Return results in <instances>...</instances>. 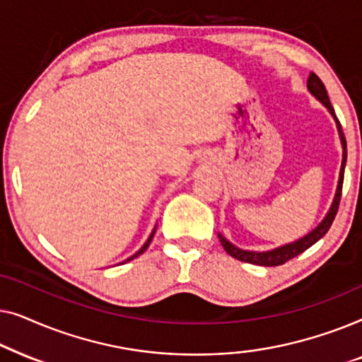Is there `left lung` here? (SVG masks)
<instances>
[{
	"instance_id": "left-lung-1",
	"label": "left lung",
	"mask_w": 362,
	"mask_h": 362,
	"mask_svg": "<svg viewBox=\"0 0 362 362\" xmlns=\"http://www.w3.org/2000/svg\"><path fill=\"white\" fill-rule=\"evenodd\" d=\"M306 87H308V92L311 93V95H313L318 102L323 103V105L328 108L331 117L334 118L336 128H338L341 148H343V161H341L339 180H338V186H336L333 202H331L329 209H328V212H326V216L323 217V221H321L313 230H310L308 234L303 235L298 240L290 242V244H285V245H280V247H276V249H272V250L257 252V250L239 249V247H235L230 240H227L224 235L217 234V235H219L221 244H222V247H224V250L227 252V254H229L230 257H234V259H237V260H240V262H247V264L262 265V267H276V265L285 264L286 260L293 259V257L300 255L301 252H305L306 249H310L311 245L316 244V242H318L321 237H323L326 232L329 230V227H331V224H333V221L336 217V212H338V206H339V199H341V189H343V180H344L346 158H348V151H346V140H344L343 130H341V123L334 115V108H333V105H331L328 92H326V87H325V83L321 82V78L316 76V74L311 72L310 77H308V82H306Z\"/></svg>"
}]
</instances>
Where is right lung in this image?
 <instances>
[{
	"label": "right lung",
	"mask_w": 362,
	"mask_h": 362,
	"mask_svg": "<svg viewBox=\"0 0 362 362\" xmlns=\"http://www.w3.org/2000/svg\"><path fill=\"white\" fill-rule=\"evenodd\" d=\"M155 232H156V226H155V229H153V230H151V234H150V237H148V239H146V242H145V244H143V245H141V249H140V250H138V252H135V254H133L132 257H128V259H127V260H123V262H122V264H127V262H130V260H133V259H135V257H138V255H141V254H143V252H145V250L148 249V245H150V242H151V239H153V235H155ZM118 265H120V264H118Z\"/></svg>",
	"instance_id": "obj_1"
}]
</instances>
